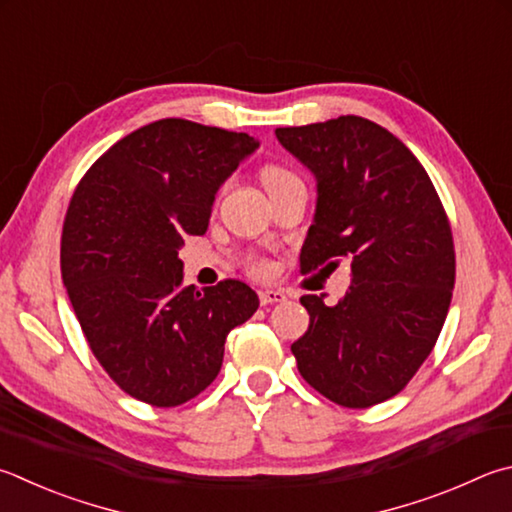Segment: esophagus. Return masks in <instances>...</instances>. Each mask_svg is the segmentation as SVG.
<instances>
[{
    "instance_id": "34e87169",
    "label": "esophagus",
    "mask_w": 512,
    "mask_h": 512,
    "mask_svg": "<svg viewBox=\"0 0 512 512\" xmlns=\"http://www.w3.org/2000/svg\"><path fill=\"white\" fill-rule=\"evenodd\" d=\"M284 300H286L284 291H275V288H266V291H259V302H262V306L277 304V302H284Z\"/></svg>"
}]
</instances>
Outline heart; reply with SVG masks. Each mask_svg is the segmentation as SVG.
Instances as JSON below:
<instances>
[{"mask_svg": "<svg viewBox=\"0 0 512 512\" xmlns=\"http://www.w3.org/2000/svg\"><path fill=\"white\" fill-rule=\"evenodd\" d=\"M291 176L293 174L284 170V167H280V165H268V167H264V172H262V181H264L266 188H271V185L291 179ZM253 271L259 273V275H264L268 271V266L264 262H257V264H253Z\"/></svg>", "mask_w": 512, "mask_h": 512, "instance_id": "1", "label": "heart"}]
</instances>
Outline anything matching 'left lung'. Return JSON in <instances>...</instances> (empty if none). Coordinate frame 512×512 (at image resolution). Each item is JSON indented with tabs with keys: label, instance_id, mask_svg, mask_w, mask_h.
Returning a JSON list of instances; mask_svg holds the SVG:
<instances>
[{
	"label": "left lung",
	"instance_id": "left-lung-1",
	"mask_svg": "<svg viewBox=\"0 0 512 512\" xmlns=\"http://www.w3.org/2000/svg\"><path fill=\"white\" fill-rule=\"evenodd\" d=\"M315 176L302 271L351 264L336 306L302 295L309 331L291 345L302 378L342 407L396 396L430 356L454 288L452 230L430 176L385 127L340 116L275 129Z\"/></svg>",
	"mask_w": 512,
	"mask_h": 512
}]
</instances>
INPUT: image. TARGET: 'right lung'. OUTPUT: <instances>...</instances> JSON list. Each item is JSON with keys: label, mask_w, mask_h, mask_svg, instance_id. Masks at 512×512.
Instances as JSON below:
<instances>
[{"label": "right lung", "mask_w": 512, "mask_h": 512, "mask_svg": "<svg viewBox=\"0 0 512 512\" xmlns=\"http://www.w3.org/2000/svg\"><path fill=\"white\" fill-rule=\"evenodd\" d=\"M257 147L248 134L163 118L111 145L73 192L62 282L94 356L138 401L174 407L201 394L228 333L257 311V293L239 280L183 286L179 257Z\"/></svg>", "instance_id": "1"}]
</instances>
